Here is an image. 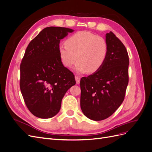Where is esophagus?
<instances>
[{
  "label": "esophagus",
  "instance_id": "34e87169",
  "mask_svg": "<svg viewBox=\"0 0 152 152\" xmlns=\"http://www.w3.org/2000/svg\"><path fill=\"white\" fill-rule=\"evenodd\" d=\"M75 80H76L77 84H79L80 83V77H79V76L75 75Z\"/></svg>",
  "mask_w": 152,
  "mask_h": 152
}]
</instances>
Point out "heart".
Instances as JSON below:
<instances>
[{
	"instance_id": "b5f03b06",
	"label": "heart",
	"mask_w": 152,
	"mask_h": 152,
	"mask_svg": "<svg viewBox=\"0 0 152 152\" xmlns=\"http://www.w3.org/2000/svg\"><path fill=\"white\" fill-rule=\"evenodd\" d=\"M106 40L88 31H80L60 45L59 54L63 65L70 68L77 60L75 70L78 73H94L102 67L108 55Z\"/></svg>"
}]
</instances>
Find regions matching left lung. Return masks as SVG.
Wrapping results in <instances>:
<instances>
[{"mask_svg":"<svg viewBox=\"0 0 152 152\" xmlns=\"http://www.w3.org/2000/svg\"><path fill=\"white\" fill-rule=\"evenodd\" d=\"M108 55L98 71L80 80V107L84 115L99 121L107 118L122 103L129 82L128 53L112 31L106 34Z\"/></svg>","mask_w":152,"mask_h":152,"instance_id":"8db88e82","label":"left lung"}]
</instances>
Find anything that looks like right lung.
I'll return each instance as SVG.
<instances>
[{
    "mask_svg": "<svg viewBox=\"0 0 152 152\" xmlns=\"http://www.w3.org/2000/svg\"><path fill=\"white\" fill-rule=\"evenodd\" d=\"M73 30L45 28L29 43L20 65V89L30 112L40 118L59 112L66 91L76 84L74 75L63 66L60 40Z\"/></svg>",
    "mask_w": 152,
    "mask_h": 152,
    "instance_id": "add662e5",
    "label": "right lung"
}]
</instances>
